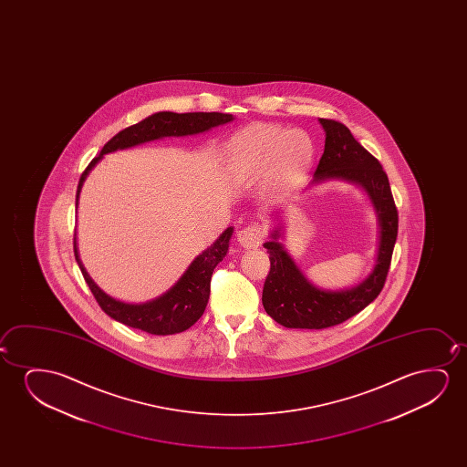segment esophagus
I'll return each instance as SVG.
<instances>
[{
  "instance_id": "34e87169",
  "label": "esophagus",
  "mask_w": 467,
  "mask_h": 467,
  "mask_svg": "<svg viewBox=\"0 0 467 467\" xmlns=\"http://www.w3.org/2000/svg\"><path fill=\"white\" fill-rule=\"evenodd\" d=\"M265 230L258 223L244 226L243 230L237 231V243L243 245L244 249H254L262 244Z\"/></svg>"
}]
</instances>
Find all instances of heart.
<instances>
[{
	"label": "heart",
	"mask_w": 467,
	"mask_h": 467,
	"mask_svg": "<svg viewBox=\"0 0 467 467\" xmlns=\"http://www.w3.org/2000/svg\"><path fill=\"white\" fill-rule=\"evenodd\" d=\"M228 153L239 175L256 179L269 170V185L284 190L306 172L313 160V143L301 130L254 124L231 139Z\"/></svg>",
	"instance_id": "b5f03b06"
}]
</instances>
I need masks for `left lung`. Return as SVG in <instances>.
I'll return each mask as SVG.
<instances>
[{"label": "left lung", "mask_w": 467, "mask_h": 467, "mask_svg": "<svg viewBox=\"0 0 467 467\" xmlns=\"http://www.w3.org/2000/svg\"><path fill=\"white\" fill-rule=\"evenodd\" d=\"M326 130V148L314 172L313 183L346 180L360 186L377 212L379 239L377 262L370 275L356 287L322 290L313 285L295 265L292 256L277 243L281 228L263 244L268 250L269 275L263 287V306L273 319L287 328H327L338 326L360 313L383 290L397 239L399 215L390 192L389 180L379 164L345 124L320 118Z\"/></svg>", "instance_id": "8db88e82"}]
</instances>
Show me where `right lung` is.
Here are the masks:
<instances>
[{
  "instance_id": "obj_1",
  "label": "right lung",
  "mask_w": 467,
  "mask_h": 467,
  "mask_svg": "<svg viewBox=\"0 0 467 467\" xmlns=\"http://www.w3.org/2000/svg\"><path fill=\"white\" fill-rule=\"evenodd\" d=\"M233 119L234 116L217 113V111H212V113L160 111L148 116L143 121L137 122L130 128L124 129L111 140L107 141L100 154L90 161L89 166L86 167L78 183L77 205L84 180L88 179V175L96 167L97 162L102 160L103 154L113 153L116 150H126L147 141L158 140L162 137L202 134L209 129L217 128ZM231 236H233V226L226 228L211 247H207L202 254H199L192 260V265L188 266L179 281L175 282L166 294L141 305L115 300L90 279V275L84 269L83 263L78 255L77 233H75L73 249H75L78 266L83 273L84 281L89 285L99 306L102 307L111 319L151 335H173V333L188 330L204 314L209 295H211L212 273L226 255Z\"/></svg>"
}]
</instances>
